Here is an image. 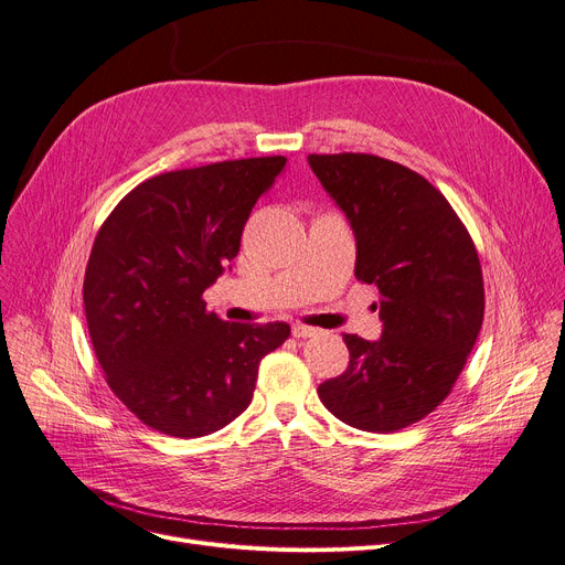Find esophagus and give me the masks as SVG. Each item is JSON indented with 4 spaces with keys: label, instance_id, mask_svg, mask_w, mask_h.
<instances>
[{
    "label": "esophagus",
    "instance_id": "esophagus-1",
    "mask_svg": "<svg viewBox=\"0 0 565 565\" xmlns=\"http://www.w3.org/2000/svg\"><path fill=\"white\" fill-rule=\"evenodd\" d=\"M320 330L318 328H309V324H292V337L295 339H309L316 337Z\"/></svg>",
    "mask_w": 565,
    "mask_h": 565
}]
</instances>
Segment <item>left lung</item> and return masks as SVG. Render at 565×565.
Instances as JSON below:
<instances>
[{"label":"left lung","mask_w":565,"mask_h":565,"mask_svg":"<svg viewBox=\"0 0 565 565\" xmlns=\"http://www.w3.org/2000/svg\"><path fill=\"white\" fill-rule=\"evenodd\" d=\"M345 213L354 277L380 292V341L343 334L348 369L318 387L343 424L394 433L422 422L454 390L483 324L477 247L424 175L369 153L307 158Z\"/></svg>","instance_id":"8db88e82"}]
</instances>
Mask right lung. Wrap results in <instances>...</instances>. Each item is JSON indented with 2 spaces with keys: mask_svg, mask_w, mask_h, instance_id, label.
I'll return each instance as SVG.
<instances>
[{
  "mask_svg": "<svg viewBox=\"0 0 565 565\" xmlns=\"http://www.w3.org/2000/svg\"><path fill=\"white\" fill-rule=\"evenodd\" d=\"M284 167L273 156L167 171L100 226L84 275L88 334L111 392L148 428L183 439L224 428L290 337L286 322H226L203 302Z\"/></svg>",
  "mask_w": 565,
  "mask_h": 565,
  "instance_id": "1",
  "label": "right lung"
}]
</instances>
